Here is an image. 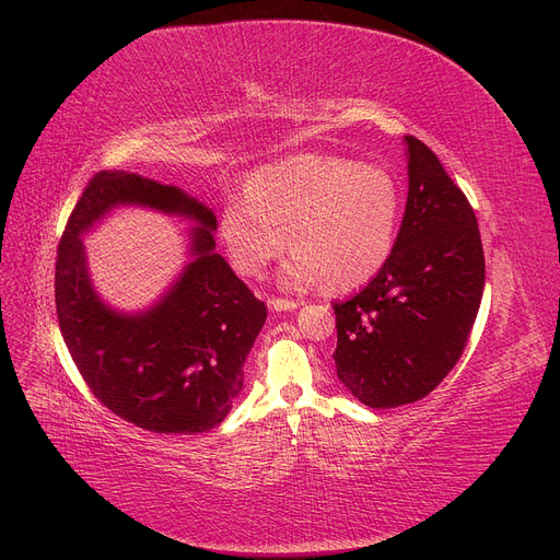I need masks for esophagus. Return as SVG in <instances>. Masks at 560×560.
Instances as JSON below:
<instances>
[{
	"label": "esophagus",
	"instance_id": "esophagus-1",
	"mask_svg": "<svg viewBox=\"0 0 560 560\" xmlns=\"http://www.w3.org/2000/svg\"><path fill=\"white\" fill-rule=\"evenodd\" d=\"M269 305H271V310H276V312H291V310L299 307V303L289 301V299H271Z\"/></svg>",
	"mask_w": 560,
	"mask_h": 560
}]
</instances>
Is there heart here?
<instances>
[{"label": "heart", "mask_w": 560, "mask_h": 560, "mask_svg": "<svg viewBox=\"0 0 560 560\" xmlns=\"http://www.w3.org/2000/svg\"><path fill=\"white\" fill-rule=\"evenodd\" d=\"M400 187L380 167L335 155H303L265 167L248 194H230L219 233L242 276L257 278L291 237L282 284L350 289L375 278L398 240Z\"/></svg>", "instance_id": "b5f03b06"}]
</instances>
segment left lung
<instances>
[{
	"label": "left lung",
	"mask_w": 560,
	"mask_h": 560,
	"mask_svg": "<svg viewBox=\"0 0 560 560\" xmlns=\"http://www.w3.org/2000/svg\"><path fill=\"white\" fill-rule=\"evenodd\" d=\"M409 194L384 269L337 314V375L366 407L432 393L464 354L483 293V248L466 194L436 153L405 136Z\"/></svg>",
	"instance_id": "1"
}]
</instances>
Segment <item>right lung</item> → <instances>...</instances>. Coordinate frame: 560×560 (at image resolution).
I'll return each mask as SVG.
<instances>
[{
	"mask_svg": "<svg viewBox=\"0 0 560 560\" xmlns=\"http://www.w3.org/2000/svg\"><path fill=\"white\" fill-rule=\"evenodd\" d=\"M117 205L180 213L192 229V261L142 315L110 311L91 289L80 235ZM217 217L174 185L128 172H98L74 206L56 257L60 335L94 398L158 434L217 427L244 386V361L267 305L214 253Z\"/></svg>",
	"mask_w": 560,
	"mask_h": 560,
	"instance_id": "right-lung-1",
	"label": "right lung"
}]
</instances>
